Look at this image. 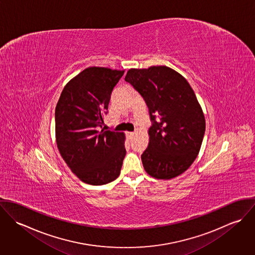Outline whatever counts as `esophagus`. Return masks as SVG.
I'll return each mask as SVG.
<instances>
[{"mask_svg":"<svg viewBox=\"0 0 255 255\" xmlns=\"http://www.w3.org/2000/svg\"><path fill=\"white\" fill-rule=\"evenodd\" d=\"M127 134H128V137H131V136H133V135H134V132H129V131H128V132H127Z\"/></svg>","mask_w":255,"mask_h":255,"instance_id":"34e87169","label":"esophagus"}]
</instances>
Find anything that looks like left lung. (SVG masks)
Segmentation results:
<instances>
[{"label":"left lung","mask_w":255,"mask_h":255,"mask_svg":"<svg viewBox=\"0 0 255 255\" xmlns=\"http://www.w3.org/2000/svg\"><path fill=\"white\" fill-rule=\"evenodd\" d=\"M125 80L143 97L152 122L141 155L146 173L159 180L178 177L196 159L205 132L194 91L182 74L166 66L130 69Z\"/></svg>","instance_id":"left-lung-1"}]
</instances>
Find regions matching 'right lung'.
Segmentation results:
<instances>
[{"label": "right lung", "mask_w": 255, "mask_h": 255, "mask_svg": "<svg viewBox=\"0 0 255 255\" xmlns=\"http://www.w3.org/2000/svg\"><path fill=\"white\" fill-rule=\"evenodd\" d=\"M125 71L90 67L70 80L55 110L58 149L83 182L115 181L126 156L124 132L104 130L111 94Z\"/></svg>", "instance_id": "1"}]
</instances>
